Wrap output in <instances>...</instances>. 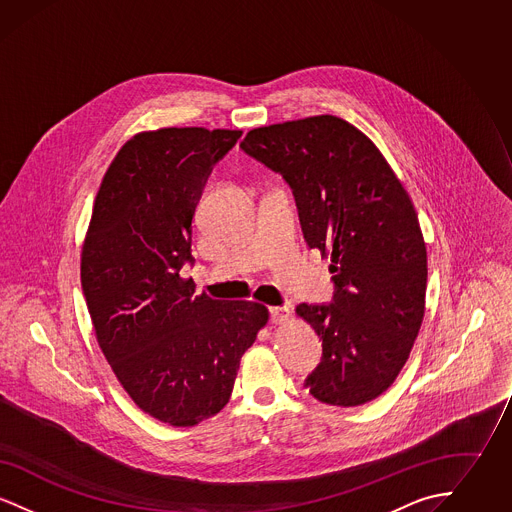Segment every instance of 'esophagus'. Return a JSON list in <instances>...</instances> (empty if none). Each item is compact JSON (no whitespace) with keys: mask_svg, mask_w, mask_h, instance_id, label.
<instances>
[{"mask_svg":"<svg viewBox=\"0 0 512 512\" xmlns=\"http://www.w3.org/2000/svg\"><path fill=\"white\" fill-rule=\"evenodd\" d=\"M292 317V309L290 307H270V320L274 324H286Z\"/></svg>","mask_w":512,"mask_h":512,"instance_id":"obj_1","label":"esophagus"}]
</instances>
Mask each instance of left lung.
Masks as SVG:
<instances>
[{
  "label": "left lung",
  "instance_id": "1",
  "mask_svg": "<svg viewBox=\"0 0 512 512\" xmlns=\"http://www.w3.org/2000/svg\"><path fill=\"white\" fill-rule=\"evenodd\" d=\"M240 146L284 176L305 242L332 261L334 303L295 309L322 340L305 388L326 405H365L393 384L424 318L413 201L374 142L334 115L253 128Z\"/></svg>",
  "mask_w": 512,
  "mask_h": 512
}]
</instances>
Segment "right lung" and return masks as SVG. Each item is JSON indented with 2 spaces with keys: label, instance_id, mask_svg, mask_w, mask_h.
I'll list each match as a JSON object with an SVG mask.
<instances>
[{
  "label": "right lung",
  "instance_id": "1",
  "mask_svg": "<svg viewBox=\"0 0 512 512\" xmlns=\"http://www.w3.org/2000/svg\"><path fill=\"white\" fill-rule=\"evenodd\" d=\"M242 130L159 128L130 138L99 186L80 280L99 347L144 413L195 426L228 403L245 351L268 322L255 301L195 295V207Z\"/></svg>",
  "mask_w": 512,
  "mask_h": 512
}]
</instances>
